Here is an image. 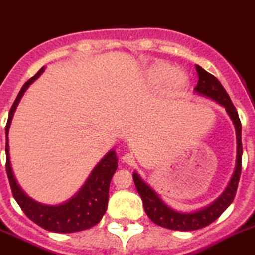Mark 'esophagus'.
I'll return each instance as SVG.
<instances>
[{"label":"esophagus","instance_id":"1","mask_svg":"<svg viewBox=\"0 0 255 255\" xmlns=\"http://www.w3.org/2000/svg\"><path fill=\"white\" fill-rule=\"evenodd\" d=\"M123 161L126 163H128V165H132V163H134V156L132 153H126L123 156Z\"/></svg>","mask_w":255,"mask_h":255}]
</instances>
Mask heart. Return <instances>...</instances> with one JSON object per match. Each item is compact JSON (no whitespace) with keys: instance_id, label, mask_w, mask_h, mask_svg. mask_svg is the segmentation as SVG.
<instances>
[{"instance_id":"heart-1","label":"heart","mask_w":255,"mask_h":255,"mask_svg":"<svg viewBox=\"0 0 255 255\" xmlns=\"http://www.w3.org/2000/svg\"><path fill=\"white\" fill-rule=\"evenodd\" d=\"M149 79L153 84L161 85L168 80V85L172 89H178L181 88L185 83V77L181 71L175 70L167 64H160V65L154 66L149 73Z\"/></svg>"}]
</instances>
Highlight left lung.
<instances>
[{"label":"left lung","instance_id":"left-lung-1","mask_svg":"<svg viewBox=\"0 0 255 255\" xmlns=\"http://www.w3.org/2000/svg\"><path fill=\"white\" fill-rule=\"evenodd\" d=\"M195 68H196L197 77H199L197 85L195 87V92L201 95H205V97L213 99L216 103L224 107L225 111L232 118L235 126V130H237V166H235V171L233 173L229 185L225 189V191L206 208L194 211V213H178V211L168 208L158 197V195L139 177L138 173H133V181H134L139 196L142 197L144 211L148 215V218L153 221L154 224L160 225V227L167 228L171 230H180V232H191V230L201 229V228L211 224L213 221H215L221 214L224 213L225 209L234 200L238 184H239L240 172H242V123H240L237 109H235L228 93L225 92L224 87L220 84V82L214 77L213 74L208 73L199 65H195Z\"/></svg>","mask_w":255,"mask_h":255}]
</instances>
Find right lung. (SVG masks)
Masks as SVG:
<instances>
[{"label":"right lung","instance_id":"1","mask_svg":"<svg viewBox=\"0 0 255 255\" xmlns=\"http://www.w3.org/2000/svg\"><path fill=\"white\" fill-rule=\"evenodd\" d=\"M44 68L40 69L34 77L30 78L21 88L20 93L16 97L12 107L9 109L8 121L6 125V172L8 177L9 186L12 195L20 208L28 219L36 223L39 227L54 233H75L89 229L98 224L102 216L104 215L108 206L109 184L116 172L117 163L116 152L111 151L107 153L103 160L95 166L90 173L89 178L84 186L75 194V196L60 205H45L36 203L35 200L28 197L17 185L13 176L8 153V129L13 113L16 111L18 102L23 95L28 85L40 77Z\"/></svg>","mask_w":255,"mask_h":255}]
</instances>
